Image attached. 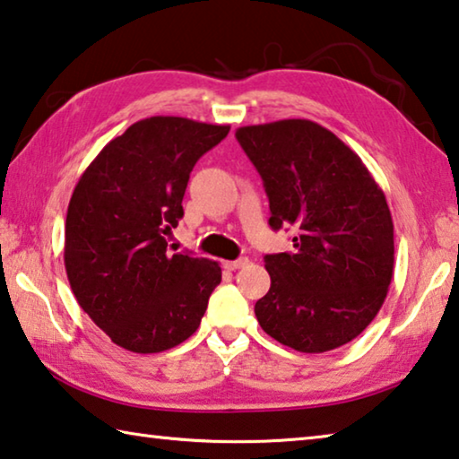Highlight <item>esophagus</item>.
<instances>
[{
  "label": "esophagus",
  "instance_id": "34e87169",
  "mask_svg": "<svg viewBox=\"0 0 459 459\" xmlns=\"http://www.w3.org/2000/svg\"><path fill=\"white\" fill-rule=\"evenodd\" d=\"M245 265H248V259L247 257H240L237 261H224V267H227L229 271H237V269L245 267Z\"/></svg>",
  "mask_w": 459,
  "mask_h": 459
}]
</instances>
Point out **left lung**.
<instances>
[{"mask_svg": "<svg viewBox=\"0 0 459 459\" xmlns=\"http://www.w3.org/2000/svg\"><path fill=\"white\" fill-rule=\"evenodd\" d=\"M269 196L273 230L293 227L290 253L265 255L271 277L255 316L298 352L344 346L375 320L393 279L385 192L342 139L309 119L237 129Z\"/></svg>", "mask_w": 459, "mask_h": 459, "instance_id": "8db88e82", "label": "left lung"}]
</instances>
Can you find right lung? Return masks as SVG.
I'll list each match as a JSON object with an SVG mask.
<instances>
[{"label": "right lung", "instance_id": "1", "mask_svg": "<svg viewBox=\"0 0 459 459\" xmlns=\"http://www.w3.org/2000/svg\"><path fill=\"white\" fill-rule=\"evenodd\" d=\"M230 126L147 117L99 152L68 202L65 267L79 306L115 344L164 352L198 330L216 261L169 253L196 161Z\"/></svg>", "mask_w": 459, "mask_h": 459}]
</instances>
